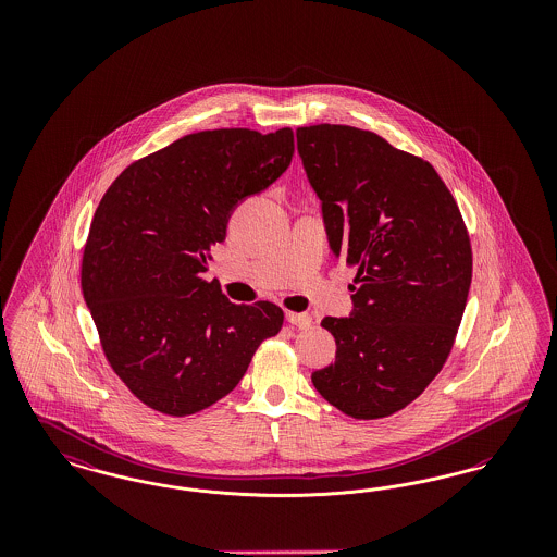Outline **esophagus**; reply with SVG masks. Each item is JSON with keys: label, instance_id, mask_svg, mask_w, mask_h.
<instances>
[{"label": "esophagus", "instance_id": "1", "mask_svg": "<svg viewBox=\"0 0 557 557\" xmlns=\"http://www.w3.org/2000/svg\"><path fill=\"white\" fill-rule=\"evenodd\" d=\"M286 319H288L292 327H296V330H307L311 325V321H313L311 315H307V313H288Z\"/></svg>", "mask_w": 557, "mask_h": 557}]
</instances>
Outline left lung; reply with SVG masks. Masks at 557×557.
<instances>
[{
    "label": "left lung",
    "mask_w": 557,
    "mask_h": 557,
    "mask_svg": "<svg viewBox=\"0 0 557 557\" xmlns=\"http://www.w3.org/2000/svg\"><path fill=\"white\" fill-rule=\"evenodd\" d=\"M336 259L357 267L348 318H325L336 359L311 380L346 416H393L443 370L472 282L470 238L425 160L346 125L296 129Z\"/></svg>",
    "instance_id": "1"
}]
</instances>
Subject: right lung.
Returning a JSON list of instances; mask_svg holds the SVG:
<instances>
[{
    "label": "right lung",
    "instance_id": "add662e5",
    "mask_svg": "<svg viewBox=\"0 0 557 557\" xmlns=\"http://www.w3.org/2000/svg\"><path fill=\"white\" fill-rule=\"evenodd\" d=\"M294 133H191L108 187L83 252L81 288L108 363L135 397L189 416L230 395L282 330L271 302L236 305L205 282L239 202L290 164Z\"/></svg>",
    "mask_w": 557,
    "mask_h": 557
}]
</instances>
